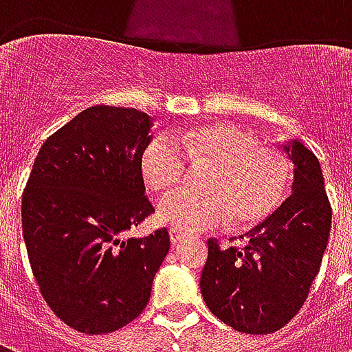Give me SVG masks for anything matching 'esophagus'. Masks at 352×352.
Segmentation results:
<instances>
[{
    "instance_id": "1",
    "label": "esophagus",
    "mask_w": 352,
    "mask_h": 352,
    "mask_svg": "<svg viewBox=\"0 0 352 352\" xmlns=\"http://www.w3.org/2000/svg\"><path fill=\"white\" fill-rule=\"evenodd\" d=\"M169 239H171V245H177L181 243V241H184L186 239V234H183V232H179V230H169Z\"/></svg>"
}]
</instances>
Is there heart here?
Instances as JSON below:
<instances>
[{
  "label": "heart",
  "mask_w": 352,
  "mask_h": 352,
  "mask_svg": "<svg viewBox=\"0 0 352 352\" xmlns=\"http://www.w3.org/2000/svg\"><path fill=\"white\" fill-rule=\"evenodd\" d=\"M192 168L211 166L201 184L206 196H175L158 207L156 221L184 234L217 228L228 221L254 226L287 196L292 166L279 148L262 145L251 131L230 122H204L158 133L141 153V175L160 196L181 186Z\"/></svg>",
  "instance_id": "1"
}]
</instances>
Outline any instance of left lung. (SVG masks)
<instances>
[{"label":"left lung","instance_id":"left-lung-1","mask_svg":"<svg viewBox=\"0 0 352 352\" xmlns=\"http://www.w3.org/2000/svg\"><path fill=\"white\" fill-rule=\"evenodd\" d=\"M294 164L292 196L247 232L243 249L209 239L199 287L214 317L237 332L272 333L307 300L332 228V207L317 156L300 141L285 145Z\"/></svg>","mask_w":352,"mask_h":352}]
</instances>
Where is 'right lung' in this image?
<instances>
[{"instance_id": "1", "label": "right lung", "mask_w": 352, "mask_h": 352, "mask_svg": "<svg viewBox=\"0 0 352 352\" xmlns=\"http://www.w3.org/2000/svg\"><path fill=\"white\" fill-rule=\"evenodd\" d=\"M153 118L94 105L54 131L22 194V234L45 302L82 333H109L145 309L169 234L122 239L154 213L141 153Z\"/></svg>"}]
</instances>
